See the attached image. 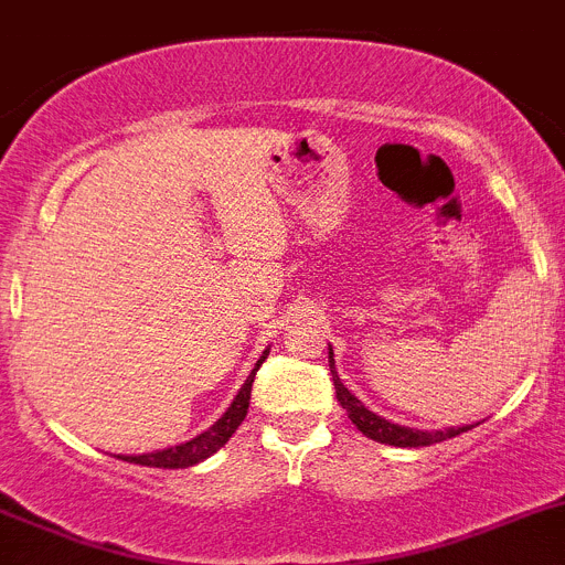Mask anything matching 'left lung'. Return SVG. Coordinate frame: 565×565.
Wrapping results in <instances>:
<instances>
[{
	"mask_svg": "<svg viewBox=\"0 0 565 565\" xmlns=\"http://www.w3.org/2000/svg\"><path fill=\"white\" fill-rule=\"evenodd\" d=\"M329 371H332V383H334V394H338V403L343 405L345 414H349V419L354 422V428H358L363 436H369V439L380 441V445L428 447V445H436V441H445V439H454V436H459V434H467V430L479 425V422H472V425H456V428H445V430H419V428H408V425H396V422H388L385 416H377L374 411L365 408L358 396H354L352 391L340 383L338 371H334L332 345H329Z\"/></svg>",
	"mask_w": 565,
	"mask_h": 565,
	"instance_id": "obj_1",
	"label": "left lung"
}]
</instances>
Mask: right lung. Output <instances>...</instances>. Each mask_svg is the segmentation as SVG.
I'll return each instance as SVG.
<instances>
[{"label": "right lung", "mask_w": 565, "mask_h": 565, "mask_svg": "<svg viewBox=\"0 0 565 565\" xmlns=\"http://www.w3.org/2000/svg\"><path fill=\"white\" fill-rule=\"evenodd\" d=\"M270 349H264L262 358L256 360V369L250 371V377L245 380V385L238 388V394L233 396L231 408L220 416V419L213 422L211 428L202 430L200 436L194 439L182 441V445L166 447V450H151V454H140V456H118V459L131 461V465H143V467H162V470H182V467H194L200 461H205L207 456H213L220 447H225V441L236 434V428L245 422L247 408H250V391H253V380H256L258 365L267 360Z\"/></svg>", "instance_id": "obj_1"}]
</instances>
